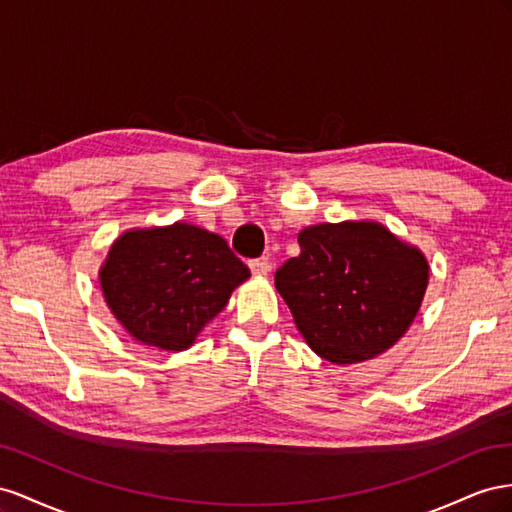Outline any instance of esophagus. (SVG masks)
I'll return each instance as SVG.
<instances>
[{
	"mask_svg": "<svg viewBox=\"0 0 512 512\" xmlns=\"http://www.w3.org/2000/svg\"><path fill=\"white\" fill-rule=\"evenodd\" d=\"M248 268H251V272L257 274V276H266L272 270V264H270L268 257H261V259L248 261Z\"/></svg>",
	"mask_w": 512,
	"mask_h": 512,
	"instance_id": "1",
	"label": "esophagus"
}]
</instances>
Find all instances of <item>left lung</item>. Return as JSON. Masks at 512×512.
Returning <instances> with one entry per match:
<instances>
[{"label": "left lung", "instance_id": "1", "mask_svg": "<svg viewBox=\"0 0 512 512\" xmlns=\"http://www.w3.org/2000/svg\"><path fill=\"white\" fill-rule=\"evenodd\" d=\"M274 285L313 352L334 364L375 358L397 343L420 309L429 264L377 223L313 225Z\"/></svg>", "mask_w": 512, "mask_h": 512}]
</instances>
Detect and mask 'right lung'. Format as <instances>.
<instances>
[{"instance_id":"1","label":"right lung","mask_w":512,"mask_h":512,"mask_svg":"<svg viewBox=\"0 0 512 512\" xmlns=\"http://www.w3.org/2000/svg\"><path fill=\"white\" fill-rule=\"evenodd\" d=\"M248 276L221 236L175 223L128 231L115 240L100 285L130 337L182 352Z\"/></svg>"}]
</instances>
